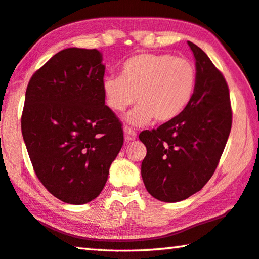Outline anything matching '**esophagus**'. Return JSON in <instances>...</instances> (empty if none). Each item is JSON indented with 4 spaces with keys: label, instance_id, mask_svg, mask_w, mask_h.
<instances>
[{
    "label": "esophagus",
    "instance_id": "obj_1",
    "mask_svg": "<svg viewBox=\"0 0 259 259\" xmlns=\"http://www.w3.org/2000/svg\"><path fill=\"white\" fill-rule=\"evenodd\" d=\"M136 137H137L136 131H135L133 128H130V126H124V138H125V141H128V142L135 141Z\"/></svg>",
    "mask_w": 259,
    "mask_h": 259
}]
</instances>
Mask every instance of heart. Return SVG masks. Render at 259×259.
Instances as JSON below:
<instances>
[{
  "instance_id": "heart-1",
  "label": "heart",
  "mask_w": 259,
  "mask_h": 259,
  "mask_svg": "<svg viewBox=\"0 0 259 259\" xmlns=\"http://www.w3.org/2000/svg\"><path fill=\"white\" fill-rule=\"evenodd\" d=\"M197 70L186 57L171 54H139L122 64L120 76L106 77L102 90L106 102L115 112H123L136 101L128 121L145 125L175 120L195 96Z\"/></svg>"
}]
</instances>
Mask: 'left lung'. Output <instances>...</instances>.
Instances as JSON below:
<instances>
[{"label": "left lung", "instance_id": "left-lung-1", "mask_svg": "<svg viewBox=\"0 0 259 259\" xmlns=\"http://www.w3.org/2000/svg\"><path fill=\"white\" fill-rule=\"evenodd\" d=\"M196 59L197 86L188 107L175 120L144 130L142 178L161 202H180L212 178L232 129V105L225 77L205 53L188 41Z\"/></svg>", "mask_w": 259, "mask_h": 259}]
</instances>
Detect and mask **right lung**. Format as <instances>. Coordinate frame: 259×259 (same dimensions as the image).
Wrapping results in <instances>:
<instances>
[{
	"label": "right lung",
	"mask_w": 259,
	"mask_h": 259,
	"mask_svg": "<svg viewBox=\"0 0 259 259\" xmlns=\"http://www.w3.org/2000/svg\"><path fill=\"white\" fill-rule=\"evenodd\" d=\"M105 65L97 49L67 48L32 75L22 134L34 173L56 198H97L123 145L120 118L105 105Z\"/></svg>",
	"instance_id": "right-lung-1"
}]
</instances>
